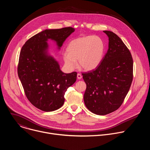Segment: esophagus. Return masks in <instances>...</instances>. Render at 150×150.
Listing matches in <instances>:
<instances>
[{"instance_id": "esophagus-1", "label": "esophagus", "mask_w": 150, "mask_h": 150, "mask_svg": "<svg viewBox=\"0 0 150 150\" xmlns=\"http://www.w3.org/2000/svg\"><path fill=\"white\" fill-rule=\"evenodd\" d=\"M77 78L78 79H81L82 78V75L81 74H77Z\"/></svg>"}]
</instances>
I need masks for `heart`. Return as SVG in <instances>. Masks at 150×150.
I'll return each mask as SVG.
<instances>
[{
	"label": "heart",
	"instance_id": "b5f03b06",
	"mask_svg": "<svg viewBox=\"0 0 150 150\" xmlns=\"http://www.w3.org/2000/svg\"><path fill=\"white\" fill-rule=\"evenodd\" d=\"M105 51L103 40L98 36L88 35L70 41L67 52L63 54V59L69 70L79 66L85 71L96 69L101 63Z\"/></svg>",
	"mask_w": 150,
	"mask_h": 150
}]
</instances>
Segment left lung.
Masks as SVG:
<instances>
[{
	"label": "left lung",
	"instance_id": "left-lung-1",
	"mask_svg": "<svg viewBox=\"0 0 150 150\" xmlns=\"http://www.w3.org/2000/svg\"><path fill=\"white\" fill-rule=\"evenodd\" d=\"M109 37V49L100 65L82 74L87 88L83 100L87 109L98 115L117 110L129 90L133 79L130 51L114 33L103 31Z\"/></svg>",
	"mask_w": 150,
	"mask_h": 150
}]
</instances>
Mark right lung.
Segmentation results:
<instances>
[{"label":"right lung","instance_id":"1","mask_svg":"<svg viewBox=\"0 0 150 150\" xmlns=\"http://www.w3.org/2000/svg\"><path fill=\"white\" fill-rule=\"evenodd\" d=\"M72 27L46 30L31 37L21 49L18 65L19 78L30 103L45 112L54 111L63 105L64 95L76 80L77 73H63L57 61L48 53L47 41L60 49L73 33Z\"/></svg>","mask_w":150,"mask_h":150}]
</instances>
